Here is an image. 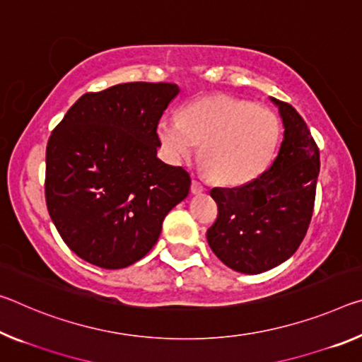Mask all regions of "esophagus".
I'll return each instance as SVG.
<instances>
[{
    "label": "esophagus",
    "instance_id": "esophagus-1",
    "mask_svg": "<svg viewBox=\"0 0 362 362\" xmlns=\"http://www.w3.org/2000/svg\"><path fill=\"white\" fill-rule=\"evenodd\" d=\"M204 190V187L202 185V182L198 180H192V193H202Z\"/></svg>",
    "mask_w": 362,
    "mask_h": 362
}]
</instances>
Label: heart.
Here are the masks:
<instances>
[{"instance_id": "obj_1", "label": "heart", "mask_w": 362, "mask_h": 362, "mask_svg": "<svg viewBox=\"0 0 362 362\" xmlns=\"http://www.w3.org/2000/svg\"><path fill=\"white\" fill-rule=\"evenodd\" d=\"M156 134L170 163L190 158L199 145V159L212 180L243 185L272 163L282 125L266 106L230 96H209L183 106L179 120L160 119Z\"/></svg>"}]
</instances>
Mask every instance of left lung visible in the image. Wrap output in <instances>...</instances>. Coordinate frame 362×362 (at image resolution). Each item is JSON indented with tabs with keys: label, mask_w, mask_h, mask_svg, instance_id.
Instances as JSON below:
<instances>
[{
	"label": "left lung",
	"mask_w": 362,
	"mask_h": 362,
	"mask_svg": "<svg viewBox=\"0 0 362 362\" xmlns=\"http://www.w3.org/2000/svg\"><path fill=\"white\" fill-rule=\"evenodd\" d=\"M284 120V141L271 168L233 188L216 187L217 219L208 243L233 271L261 274L295 253L313 217L319 148L296 109L272 98Z\"/></svg>",
	"instance_id": "8db88e82"
}]
</instances>
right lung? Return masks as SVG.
Segmentation results:
<instances>
[{
	"label": "right lung",
	"instance_id": "right-lung-1",
	"mask_svg": "<svg viewBox=\"0 0 362 362\" xmlns=\"http://www.w3.org/2000/svg\"><path fill=\"white\" fill-rule=\"evenodd\" d=\"M175 83L130 82L85 93L51 132L45 198L61 238L103 269L141 259L168 212L187 198L190 174L156 153V127Z\"/></svg>",
	"mask_w": 362,
	"mask_h": 362
}]
</instances>
